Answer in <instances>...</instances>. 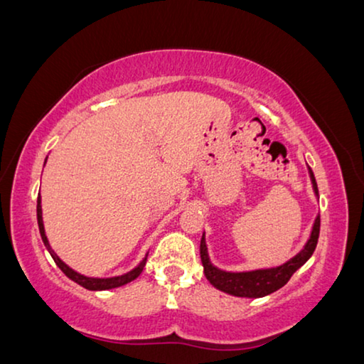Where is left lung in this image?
<instances>
[{"label":"left lung","mask_w":364,"mask_h":364,"mask_svg":"<svg viewBox=\"0 0 364 364\" xmlns=\"http://www.w3.org/2000/svg\"><path fill=\"white\" fill-rule=\"evenodd\" d=\"M309 176H311L312 189L316 198H318V189L316 178L311 168H309ZM318 232H321V215L316 217L314 220L311 235L302 250L292 257L289 262L276 268H264V269H253V271H242V273H232V271H224L217 268L213 264L208 253V245H205V234L200 238V262L204 267V274L210 284L215 289H219L225 294L237 296V297H250V299H257V297H264L271 294V292L278 291L283 287L292 274L299 269L309 258L312 257L314 250L317 247Z\"/></svg>","instance_id":"8db88e82"}]
</instances>
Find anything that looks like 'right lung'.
Masks as SVG:
<instances>
[{"label":"right lung","instance_id":"obj_1","mask_svg":"<svg viewBox=\"0 0 364 364\" xmlns=\"http://www.w3.org/2000/svg\"><path fill=\"white\" fill-rule=\"evenodd\" d=\"M46 161H47V159H46ZM37 224H39V232H41V237H42L43 245H46L48 253H50V257L53 258V262L57 263V267L63 271L67 278L75 281V283L80 284V286H83L85 289H88V291H107V289H114V287H121V286H124V284H127V283H130V281H134L135 278H139L140 273H142V271H144L145 263H147V255H149V253L145 255V258L137 264V267H135L134 269H130L129 273H126V274L112 276V278H88V276L80 274V273H77V271H75V269L70 268L68 264H65V263L62 262V259L57 257V253L52 250L50 243H48V238H47V235H46V229H43L41 194H39V198H37Z\"/></svg>","mask_w":364,"mask_h":364}]
</instances>
